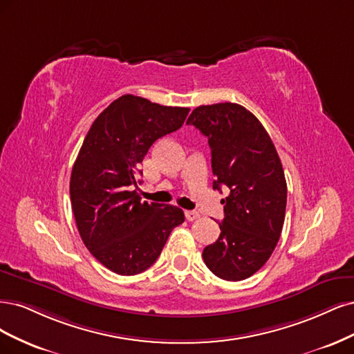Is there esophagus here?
Returning <instances> with one entry per match:
<instances>
[{"label":"esophagus","instance_id":"1","mask_svg":"<svg viewBox=\"0 0 354 354\" xmlns=\"http://www.w3.org/2000/svg\"><path fill=\"white\" fill-rule=\"evenodd\" d=\"M185 218L188 221H196V219L200 218V212H197V210H187L185 212Z\"/></svg>","mask_w":354,"mask_h":354}]
</instances>
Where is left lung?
<instances>
[{
	"instance_id": "obj_1",
	"label": "left lung",
	"mask_w": 354,
	"mask_h": 354,
	"mask_svg": "<svg viewBox=\"0 0 354 354\" xmlns=\"http://www.w3.org/2000/svg\"><path fill=\"white\" fill-rule=\"evenodd\" d=\"M207 136L213 188H230L218 241L203 250L206 266L226 281H243L263 266L282 232L287 206L283 169L263 124L235 102L200 106L189 115Z\"/></svg>"
}]
</instances>
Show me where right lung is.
Returning <instances> with one entry per match:
<instances>
[{
  "instance_id": "right-lung-1",
  "label": "right lung",
  "mask_w": 354,
  "mask_h": 354,
  "mask_svg": "<svg viewBox=\"0 0 354 354\" xmlns=\"http://www.w3.org/2000/svg\"><path fill=\"white\" fill-rule=\"evenodd\" d=\"M189 109L122 95L91 124L71 176V201L85 247L118 275H136L160 256L182 209L141 201L138 169L150 147L184 124Z\"/></svg>"
}]
</instances>
